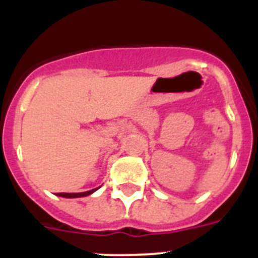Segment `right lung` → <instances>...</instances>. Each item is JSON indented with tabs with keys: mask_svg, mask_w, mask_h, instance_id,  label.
Returning <instances> with one entry per match:
<instances>
[{
	"mask_svg": "<svg viewBox=\"0 0 258 258\" xmlns=\"http://www.w3.org/2000/svg\"><path fill=\"white\" fill-rule=\"evenodd\" d=\"M95 190H96V189L89 190V191H85V192H57L56 196L64 197V198H81V197L90 196V194H92Z\"/></svg>",
	"mask_w": 258,
	"mask_h": 258,
	"instance_id": "obj_1",
	"label": "right lung"
}]
</instances>
